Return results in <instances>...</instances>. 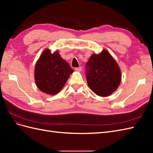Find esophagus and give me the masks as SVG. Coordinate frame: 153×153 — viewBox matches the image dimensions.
<instances>
[{
    "label": "esophagus",
    "mask_w": 153,
    "mask_h": 153,
    "mask_svg": "<svg viewBox=\"0 0 153 153\" xmlns=\"http://www.w3.org/2000/svg\"><path fill=\"white\" fill-rule=\"evenodd\" d=\"M81 70H82V67L75 68V71H81Z\"/></svg>",
    "instance_id": "1"
}]
</instances>
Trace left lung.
Instances as JSON below:
<instances>
[{
	"label": "left lung",
	"mask_w": 153,
	"mask_h": 153,
	"mask_svg": "<svg viewBox=\"0 0 153 153\" xmlns=\"http://www.w3.org/2000/svg\"><path fill=\"white\" fill-rule=\"evenodd\" d=\"M85 68L88 85L96 94L107 96L117 89L121 80V73L107 50L92 55Z\"/></svg>",
	"instance_id": "1"
}]
</instances>
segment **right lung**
I'll list each match as a JSON object with an SVG mask.
<instances>
[{"label": "right lung", "instance_id": "right-lung-1", "mask_svg": "<svg viewBox=\"0 0 153 153\" xmlns=\"http://www.w3.org/2000/svg\"><path fill=\"white\" fill-rule=\"evenodd\" d=\"M73 72V69L57 52L52 54L46 49L36 64V84L45 93L55 95L62 89Z\"/></svg>", "mask_w": 153, "mask_h": 153}]
</instances>
